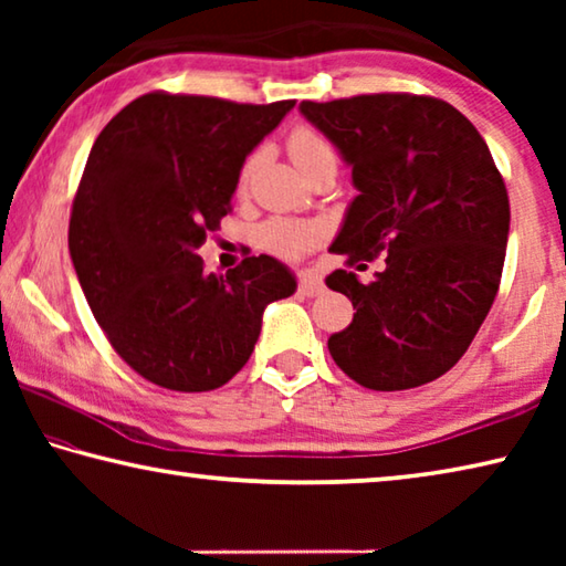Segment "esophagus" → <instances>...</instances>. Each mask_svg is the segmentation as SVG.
Wrapping results in <instances>:
<instances>
[{
    "label": "esophagus",
    "instance_id": "34e87169",
    "mask_svg": "<svg viewBox=\"0 0 566 566\" xmlns=\"http://www.w3.org/2000/svg\"><path fill=\"white\" fill-rule=\"evenodd\" d=\"M296 292H300L302 296H319L324 292V282L319 274L314 272H300V276H296Z\"/></svg>",
    "mask_w": 566,
    "mask_h": 566
}]
</instances>
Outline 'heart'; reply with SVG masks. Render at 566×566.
I'll return each instance as SVG.
<instances>
[{
	"label": "heart",
	"mask_w": 566,
	"mask_h": 566,
	"mask_svg": "<svg viewBox=\"0 0 566 566\" xmlns=\"http://www.w3.org/2000/svg\"><path fill=\"white\" fill-rule=\"evenodd\" d=\"M286 155H290L294 167L300 169L304 177H310L314 169H319L324 165H337V151H334L332 142L324 137L319 129L310 127V124H300V127H294L290 132V137H286ZM254 167L256 155H249L242 169H239V191H244L249 187ZM260 242L264 249H270L272 254L294 260V256H302L319 242V227L310 222H294V219H270V222H264L260 229Z\"/></svg>",
	"instance_id": "obj_1"
}]
</instances>
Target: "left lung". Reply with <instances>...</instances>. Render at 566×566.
Returning <instances> with one entry per match:
<instances>
[{"label":"left lung","instance_id":"obj_1","mask_svg":"<svg viewBox=\"0 0 566 566\" xmlns=\"http://www.w3.org/2000/svg\"><path fill=\"white\" fill-rule=\"evenodd\" d=\"M300 109L339 147L359 189L332 249L349 266L385 252V270L367 284L347 270L327 276L357 310L329 337L332 359L375 391L434 381L462 359L500 292L510 197L490 147L462 112L429 94H357Z\"/></svg>","mask_w":566,"mask_h":566}]
</instances>
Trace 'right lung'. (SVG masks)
Returning <instances> with one entry per match:
<instances>
[{
    "label": "right lung",
    "mask_w": 566,
    "mask_h": 566,
    "mask_svg": "<svg viewBox=\"0 0 566 566\" xmlns=\"http://www.w3.org/2000/svg\"><path fill=\"white\" fill-rule=\"evenodd\" d=\"M292 107L149 92L94 142L70 254L104 337L151 385H227L252 357L264 306L294 294V276L272 256L207 274L197 254L232 212L247 155Z\"/></svg>",
    "instance_id": "add662e5"
}]
</instances>
